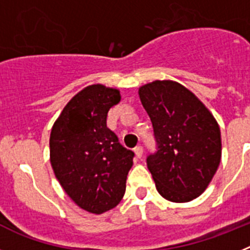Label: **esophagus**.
<instances>
[{
  "instance_id": "obj_1",
  "label": "esophagus",
  "mask_w": 250,
  "mask_h": 250,
  "mask_svg": "<svg viewBox=\"0 0 250 250\" xmlns=\"http://www.w3.org/2000/svg\"><path fill=\"white\" fill-rule=\"evenodd\" d=\"M134 152H135L136 158L141 159V156H143V147H141V146H136L135 149H134Z\"/></svg>"
}]
</instances>
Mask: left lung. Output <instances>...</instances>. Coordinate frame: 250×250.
<instances>
[{
    "instance_id": "obj_1",
    "label": "left lung",
    "mask_w": 250,
    "mask_h": 250,
    "mask_svg": "<svg viewBox=\"0 0 250 250\" xmlns=\"http://www.w3.org/2000/svg\"><path fill=\"white\" fill-rule=\"evenodd\" d=\"M158 151L147 156L156 190L173 203L204 193L222 158L220 127L207 106L182 83L155 80L139 87Z\"/></svg>"
}]
</instances>
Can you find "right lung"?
Wrapping results in <instances>:
<instances>
[{
	"label": "right lung",
	"mask_w": 250,
	"mask_h": 250,
	"mask_svg": "<svg viewBox=\"0 0 250 250\" xmlns=\"http://www.w3.org/2000/svg\"><path fill=\"white\" fill-rule=\"evenodd\" d=\"M118 89L86 86L66 104L50 135L55 176L77 207L103 214L123 199L134 152L121 146L106 126L107 112L120 103Z\"/></svg>",
	"instance_id": "obj_1"
}]
</instances>
